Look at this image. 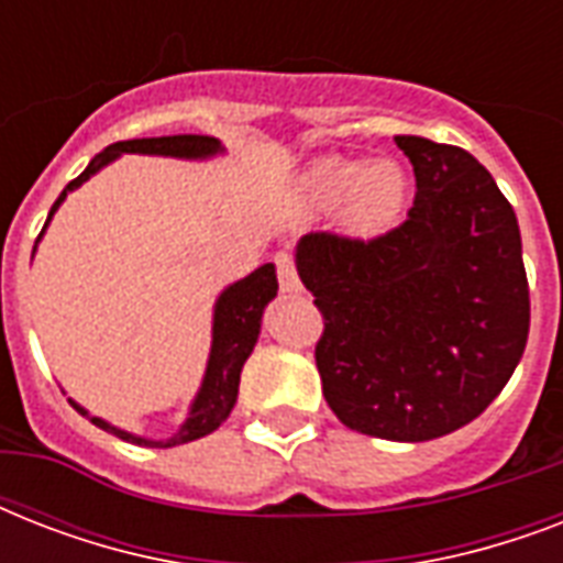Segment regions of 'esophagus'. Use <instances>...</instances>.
<instances>
[{
    "instance_id": "esophagus-1",
    "label": "esophagus",
    "mask_w": 563,
    "mask_h": 563,
    "mask_svg": "<svg viewBox=\"0 0 563 563\" xmlns=\"http://www.w3.org/2000/svg\"><path fill=\"white\" fill-rule=\"evenodd\" d=\"M274 263H277V280H280L283 291H300V277L295 272V263H291V254L280 251V254L274 256Z\"/></svg>"
}]
</instances>
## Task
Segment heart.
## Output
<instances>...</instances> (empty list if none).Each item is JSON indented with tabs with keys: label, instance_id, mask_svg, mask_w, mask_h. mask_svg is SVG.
I'll return each mask as SVG.
<instances>
[{
	"label": "heart",
	"instance_id": "obj_1",
	"mask_svg": "<svg viewBox=\"0 0 563 563\" xmlns=\"http://www.w3.org/2000/svg\"><path fill=\"white\" fill-rule=\"evenodd\" d=\"M409 178L400 163L321 157L298 178V201L307 210H333L342 200V228L351 236H379L400 219Z\"/></svg>",
	"mask_w": 563,
	"mask_h": 563
}]
</instances>
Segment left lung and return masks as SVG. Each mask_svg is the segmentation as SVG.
<instances>
[{
	"instance_id": "obj_1",
	"label": "left lung",
	"mask_w": 563,
	"mask_h": 563,
	"mask_svg": "<svg viewBox=\"0 0 563 563\" xmlns=\"http://www.w3.org/2000/svg\"><path fill=\"white\" fill-rule=\"evenodd\" d=\"M415 169L400 228L307 233L298 274L324 333L316 365L335 418L362 435L432 441L488 409L529 339L517 216L471 152L394 140Z\"/></svg>"
}]
</instances>
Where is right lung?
<instances>
[{
	"label": "right lung",
	"instance_id": "right-lung-1",
	"mask_svg": "<svg viewBox=\"0 0 563 563\" xmlns=\"http://www.w3.org/2000/svg\"><path fill=\"white\" fill-rule=\"evenodd\" d=\"M221 143L216 136L203 134H178V136H145V140H125V143L108 145L104 152H99L90 161V166L78 175L75 180L66 184V189L60 192L52 210H48L46 228L55 210L64 203L66 192H73L90 180L99 169H104L108 163H113L119 154H161V157H180V161H207V157H216L221 154ZM43 228V230H46ZM43 236V233H40ZM277 295V274H274V265L265 263L260 265L256 272H251L247 277L236 280L233 286L221 291L219 300H216V309H212V344H210V360H207V371H203V383L195 394L192 406H189L187 420L180 423V429L175 435L163 438V441H152V438H140L134 432H125V429L113 427L108 420L96 418L90 411L78 406L75 400L73 409L87 415V418L96 423L104 432H113L122 441H131V444L140 446H178L189 444L195 438L210 435L212 429H219L224 420H228L230 409L236 406L239 394V374H242V365L254 351L256 339H260V324H263V309L268 307V300H274Z\"/></svg>",
	"mask_w": 563,
	"mask_h": 563
}]
</instances>
